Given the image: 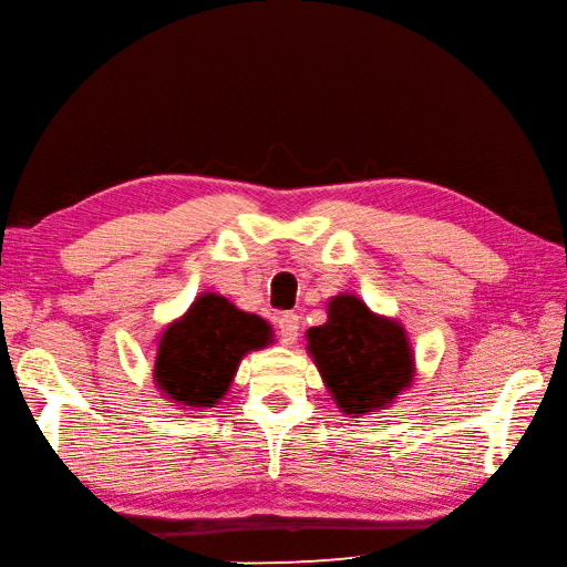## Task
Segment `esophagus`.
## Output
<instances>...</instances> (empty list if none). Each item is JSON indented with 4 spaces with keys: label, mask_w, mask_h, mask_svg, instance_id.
I'll return each instance as SVG.
<instances>
[{
    "label": "esophagus",
    "mask_w": 567,
    "mask_h": 567,
    "mask_svg": "<svg viewBox=\"0 0 567 567\" xmlns=\"http://www.w3.org/2000/svg\"><path fill=\"white\" fill-rule=\"evenodd\" d=\"M298 329H300V320L296 312H284L279 317V337L284 343H293L298 339Z\"/></svg>",
    "instance_id": "34e87169"
}]
</instances>
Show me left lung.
Instances as JSON below:
<instances>
[{"label":"left lung","instance_id":"1","mask_svg":"<svg viewBox=\"0 0 567 567\" xmlns=\"http://www.w3.org/2000/svg\"><path fill=\"white\" fill-rule=\"evenodd\" d=\"M308 353L347 416L392 404L416 372L404 327L351 293L331 298L327 322L308 329Z\"/></svg>","mask_w":567,"mask_h":567}]
</instances>
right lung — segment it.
<instances>
[{
    "label": "right lung",
    "instance_id": "right-lung-1",
    "mask_svg": "<svg viewBox=\"0 0 567 567\" xmlns=\"http://www.w3.org/2000/svg\"><path fill=\"white\" fill-rule=\"evenodd\" d=\"M271 327L224 296L202 293L158 339L154 380L183 409L214 406L228 392L245 353L271 343Z\"/></svg>",
    "mask_w": 567,
    "mask_h": 567
}]
</instances>
